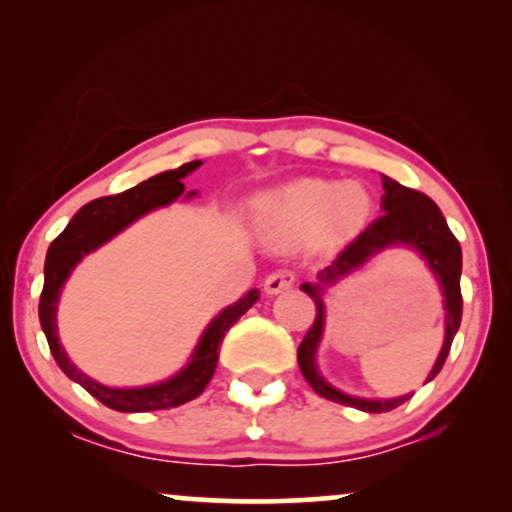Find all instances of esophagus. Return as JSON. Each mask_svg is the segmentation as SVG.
<instances>
[{"label":"esophagus","mask_w":512,"mask_h":512,"mask_svg":"<svg viewBox=\"0 0 512 512\" xmlns=\"http://www.w3.org/2000/svg\"><path fill=\"white\" fill-rule=\"evenodd\" d=\"M293 282H296V277H293L291 270H277V272H272V275H268L263 286H265V293H268V296H277V293L291 289Z\"/></svg>","instance_id":"esophagus-1"}]
</instances>
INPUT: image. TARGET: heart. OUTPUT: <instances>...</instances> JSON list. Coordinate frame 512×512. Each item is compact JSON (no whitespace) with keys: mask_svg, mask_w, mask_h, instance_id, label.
Masks as SVG:
<instances>
[{"mask_svg":"<svg viewBox=\"0 0 512 512\" xmlns=\"http://www.w3.org/2000/svg\"><path fill=\"white\" fill-rule=\"evenodd\" d=\"M373 195L359 181L298 179L258 198L254 223L263 240L296 244L324 233L345 240L368 223Z\"/></svg>","mask_w":512,"mask_h":512,"instance_id":"1","label":"heart"}]
</instances>
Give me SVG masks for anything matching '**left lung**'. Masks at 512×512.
Returning <instances> with one entry per match:
<instances>
[{
	"mask_svg": "<svg viewBox=\"0 0 512 512\" xmlns=\"http://www.w3.org/2000/svg\"><path fill=\"white\" fill-rule=\"evenodd\" d=\"M382 216L375 219L335 261L324 268L317 275V282L310 284L305 282L300 286V291H305L307 296L317 305V319L307 331L305 340L298 347V366L303 370L305 380L310 382V387L317 391L319 396L335 401L340 405H349V408L363 410V412H389L410 401L412 394L396 396V398H361L352 396L333 387L331 382L321 375L317 366V349L324 338L326 328V305H324V293L328 286L338 284L340 279H345L352 272L361 270L370 258L382 254L384 249L405 247L412 249L422 261L429 265V270L436 277L443 293V310H445V340L440 347V354L436 363H433L426 382H431L433 377L440 373L443 363L450 354L452 340L459 331L461 324V247L457 237L452 235L450 226H447L443 212H440L436 202L426 198L424 193L412 191L398 184V181L382 177Z\"/></svg>",
	"mask_w": 512,
	"mask_h": 512,
	"instance_id": "obj_1",
	"label": "left lung"
}]
</instances>
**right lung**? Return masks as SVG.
<instances>
[{
	"instance_id": "1",
	"label": "right lung",
	"mask_w": 512,
	"mask_h": 512,
	"mask_svg": "<svg viewBox=\"0 0 512 512\" xmlns=\"http://www.w3.org/2000/svg\"><path fill=\"white\" fill-rule=\"evenodd\" d=\"M202 160H193L177 167V170L160 172L156 177L142 181L130 191L118 195H107V198H97L88 205H83L79 212L72 216L67 228L55 237L48 247L46 265H44V291L39 300V321L44 328V335L51 347V354L58 363L62 373L69 380L81 384L90 396L118 412H151V410H167L184 405L193 398H198L205 391L207 382L212 380L216 361H219V347L226 338L228 328L249 310L251 305L261 298V291L251 289L247 296H242L237 303L223 307L216 317L209 321L205 331H202L198 345H195L191 359L186 361L184 368L167 380L146 384V387H107V384L93 380L76 368L69 359L58 338V303L62 286L72 275V270L86 258L90 251L100 249L102 244L114 240L118 233L132 226L137 219H142L153 209L172 205L174 200L195 198L198 191H188L181 184L188 174L198 170Z\"/></svg>"
}]
</instances>
